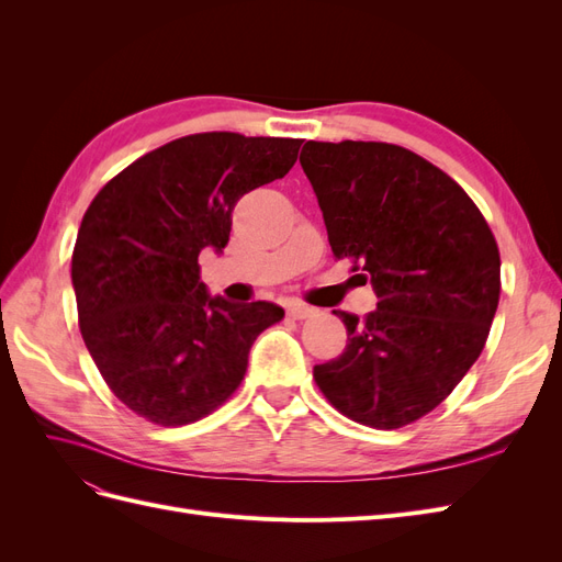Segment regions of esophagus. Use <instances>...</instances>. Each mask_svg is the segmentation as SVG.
<instances>
[{
	"label": "esophagus",
	"mask_w": 562,
	"mask_h": 562,
	"mask_svg": "<svg viewBox=\"0 0 562 562\" xmlns=\"http://www.w3.org/2000/svg\"><path fill=\"white\" fill-rule=\"evenodd\" d=\"M312 314H314V307H310V304H304V302H291V304H288V316L310 318Z\"/></svg>",
	"instance_id": "obj_1"
}]
</instances>
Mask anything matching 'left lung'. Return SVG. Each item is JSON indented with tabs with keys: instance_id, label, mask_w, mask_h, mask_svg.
I'll return each mask as SVG.
<instances>
[{
	"instance_id": "8db88e82",
	"label": "left lung",
	"mask_w": 562,
	"mask_h": 562,
	"mask_svg": "<svg viewBox=\"0 0 562 562\" xmlns=\"http://www.w3.org/2000/svg\"><path fill=\"white\" fill-rule=\"evenodd\" d=\"M335 258L361 262L378 310L347 326L337 359L314 366L339 413L398 429L427 413L479 359L499 304V250L469 194L415 151L389 143H304Z\"/></svg>"
}]
</instances>
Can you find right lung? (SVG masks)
I'll list each match as a JSON object with an SVG mask.
<instances>
[{"label":"right lung","mask_w":562,"mask_h":562,"mask_svg":"<svg viewBox=\"0 0 562 562\" xmlns=\"http://www.w3.org/2000/svg\"><path fill=\"white\" fill-rule=\"evenodd\" d=\"M302 140L184 135L133 161L83 213L72 252L79 328L100 375L135 415L180 427L241 384L271 302H227L201 281L199 252H223L232 211L283 178Z\"/></svg>","instance_id":"right-lung-1"}]
</instances>
